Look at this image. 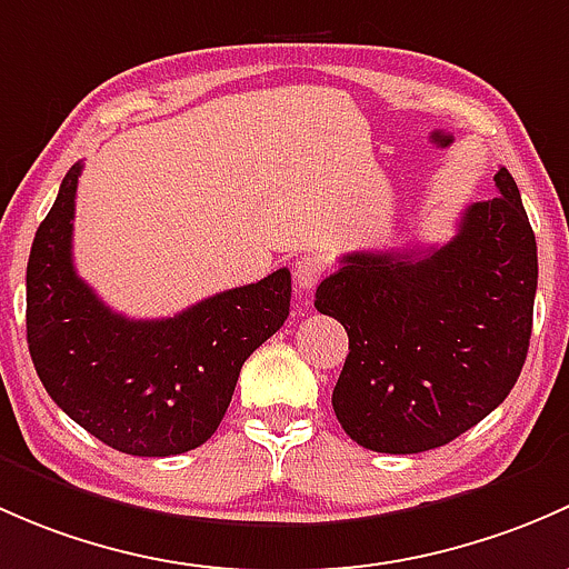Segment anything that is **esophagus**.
<instances>
[{
    "label": "esophagus",
    "instance_id": "34e87169",
    "mask_svg": "<svg viewBox=\"0 0 569 569\" xmlns=\"http://www.w3.org/2000/svg\"><path fill=\"white\" fill-rule=\"evenodd\" d=\"M326 273V262L320 260L318 254H303L301 260L296 262V284L298 290H315L320 279Z\"/></svg>",
    "mask_w": 569,
    "mask_h": 569
}]
</instances>
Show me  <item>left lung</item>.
<instances>
[{
  "instance_id": "left-lung-1",
  "label": "left lung",
  "mask_w": 569,
  "mask_h": 569,
  "mask_svg": "<svg viewBox=\"0 0 569 569\" xmlns=\"http://www.w3.org/2000/svg\"><path fill=\"white\" fill-rule=\"evenodd\" d=\"M427 251H353L315 307L348 331L331 406L365 449L416 455L455 441L512 391L531 339L537 241L507 169Z\"/></svg>"
}]
</instances>
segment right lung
Wrapping results in <instances>:
<instances>
[{
    "label": "right lung",
    "mask_w": 569,
    "mask_h": 569,
    "mask_svg": "<svg viewBox=\"0 0 569 569\" xmlns=\"http://www.w3.org/2000/svg\"><path fill=\"white\" fill-rule=\"evenodd\" d=\"M81 161L68 169L27 262V342L40 383L117 452L183 455L224 419L243 361L284 326L290 271L216 292L174 318L111 312L73 268Z\"/></svg>",
    "instance_id": "add662e5"
}]
</instances>
